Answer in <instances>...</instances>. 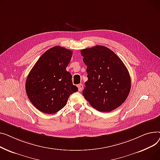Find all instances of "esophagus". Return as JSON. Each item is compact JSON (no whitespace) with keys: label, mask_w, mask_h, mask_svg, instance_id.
<instances>
[{"label":"esophagus","mask_w":160,"mask_h":160,"mask_svg":"<svg viewBox=\"0 0 160 160\" xmlns=\"http://www.w3.org/2000/svg\"><path fill=\"white\" fill-rule=\"evenodd\" d=\"M78 90L80 92V91H82V88H83V84H79L78 85Z\"/></svg>","instance_id":"obj_1"}]
</instances>
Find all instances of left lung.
I'll return each mask as SVG.
<instances>
[{
  "label": "left lung",
  "instance_id": "obj_1",
  "mask_svg": "<svg viewBox=\"0 0 160 160\" xmlns=\"http://www.w3.org/2000/svg\"><path fill=\"white\" fill-rule=\"evenodd\" d=\"M81 53L87 66L84 98L100 112H109L121 106L131 87L130 75L123 61L104 46L83 49Z\"/></svg>",
  "mask_w": 160,
  "mask_h": 160
}]
</instances>
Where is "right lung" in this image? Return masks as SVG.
<instances>
[{
  "mask_svg": "<svg viewBox=\"0 0 160 160\" xmlns=\"http://www.w3.org/2000/svg\"><path fill=\"white\" fill-rule=\"evenodd\" d=\"M72 51L54 46L45 52L30 72L26 81V92L33 106L46 114H54L67 104L78 88L67 71Z\"/></svg>",
  "mask_w": 160,
  "mask_h": 160,
  "instance_id": "1",
  "label": "right lung"
}]
</instances>
